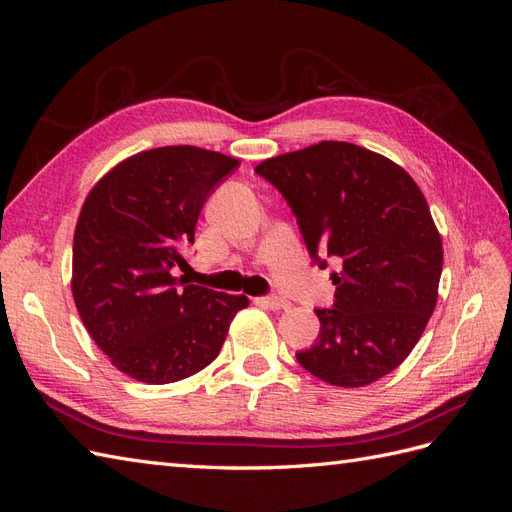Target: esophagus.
<instances>
[{"label":"esophagus","mask_w":512,"mask_h":512,"mask_svg":"<svg viewBox=\"0 0 512 512\" xmlns=\"http://www.w3.org/2000/svg\"><path fill=\"white\" fill-rule=\"evenodd\" d=\"M256 305L267 307V309H284V307H288V303L282 297H275V294H271V297H258Z\"/></svg>","instance_id":"34e87169"}]
</instances>
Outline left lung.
I'll use <instances>...</instances> for the list:
<instances>
[{"mask_svg":"<svg viewBox=\"0 0 512 512\" xmlns=\"http://www.w3.org/2000/svg\"><path fill=\"white\" fill-rule=\"evenodd\" d=\"M297 218L314 265L331 273L333 307L297 352L309 374L356 389L406 361L436 309L442 241L427 200L404 168L369 149L322 141L260 162Z\"/></svg>","mask_w":512,"mask_h":512,"instance_id":"obj_1","label":"left lung"}]
</instances>
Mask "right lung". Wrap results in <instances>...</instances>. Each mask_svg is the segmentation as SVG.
Returning a JSON list of instances; mask_svg holds the SVG:
<instances>
[{
  "label": "right lung",
  "mask_w": 512,
  "mask_h": 512,
  "mask_svg": "<svg viewBox=\"0 0 512 512\" xmlns=\"http://www.w3.org/2000/svg\"><path fill=\"white\" fill-rule=\"evenodd\" d=\"M239 162L192 145L123 160L85 198L72 245V294L91 339L123 374L177 382L220 354L243 294L175 277L207 198Z\"/></svg>",
  "instance_id": "right-lung-1"
}]
</instances>
